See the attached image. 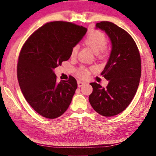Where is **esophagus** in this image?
<instances>
[{
  "mask_svg": "<svg viewBox=\"0 0 156 156\" xmlns=\"http://www.w3.org/2000/svg\"><path fill=\"white\" fill-rule=\"evenodd\" d=\"M84 84H85V83H84V82H82V81H80V80L78 81V87H80L83 86Z\"/></svg>",
  "mask_w": 156,
  "mask_h": 156,
  "instance_id": "esophagus-1",
  "label": "esophagus"
}]
</instances>
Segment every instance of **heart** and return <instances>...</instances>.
<instances>
[{
	"mask_svg": "<svg viewBox=\"0 0 156 156\" xmlns=\"http://www.w3.org/2000/svg\"><path fill=\"white\" fill-rule=\"evenodd\" d=\"M106 41L107 38L104 33L98 30H93L87 34L84 38V43L87 46L90 47L97 56L105 57L109 53V47L106 44ZM78 50V45L73 46L71 51V57H76ZM76 74L79 78H87L89 76V71L84 66H80L76 69Z\"/></svg>",
	"mask_w": 156,
	"mask_h": 156,
	"instance_id": "b5f03b06",
	"label": "heart"
}]
</instances>
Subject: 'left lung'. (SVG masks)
<instances>
[{"mask_svg":"<svg viewBox=\"0 0 156 156\" xmlns=\"http://www.w3.org/2000/svg\"><path fill=\"white\" fill-rule=\"evenodd\" d=\"M96 29L107 34L112 51L101 75L109 81L106 88L91 83L93 92L89 97L93 109L99 114L111 117L122 112L133 100L141 76V60L135 41L114 23L102 21Z\"/></svg>","mask_w":156,"mask_h":156,"instance_id":"left-lung-1","label":"left lung"}]
</instances>
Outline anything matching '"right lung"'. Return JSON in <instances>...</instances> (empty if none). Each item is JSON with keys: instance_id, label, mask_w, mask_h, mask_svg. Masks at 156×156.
<instances>
[{"instance_id": "add662e5", "label": "right lung", "mask_w": 156, "mask_h": 156, "mask_svg": "<svg viewBox=\"0 0 156 156\" xmlns=\"http://www.w3.org/2000/svg\"><path fill=\"white\" fill-rule=\"evenodd\" d=\"M87 29L62 21L47 23L31 34L20 52L17 77L30 106L44 118L62 115L77 89L76 79L56 82L54 69L67 61Z\"/></svg>"}]
</instances>
